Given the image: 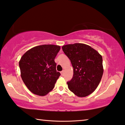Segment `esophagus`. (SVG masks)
Instances as JSON below:
<instances>
[{
    "mask_svg": "<svg viewBox=\"0 0 125 125\" xmlns=\"http://www.w3.org/2000/svg\"><path fill=\"white\" fill-rule=\"evenodd\" d=\"M60 73H61V75H64V70L61 71V72Z\"/></svg>",
    "mask_w": 125,
    "mask_h": 125,
    "instance_id": "1",
    "label": "esophagus"
}]
</instances>
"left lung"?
<instances>
[{
	"mask_svg": "<svg viewBox=\"0 0 125 125\" xmlns=\"http://www.w3.org/2000/svg\"><path fill=\"white\" fill-rule=\"evenodd\" d=\"M73 68V76L67 82L74 94L86 97L95 91L103 73L102 57L89 46L83 43L69 44L62 47Z\"/></svg>",
	"mask_w": 125,
	"mask_h": 125,
	"instance_id": "1",
	"label": "left lung"
}]
</instances>
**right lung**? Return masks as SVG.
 Returning <instances> with one entry per match:
<instances>
[{
    "label": "right lung",
    "mask_w": 125,
    "mask_h": 125,
    "mask_svg": "<svg viewBox=\"0 0 125 125\" xmlns=\"http://www.w3.org/2000/svg\"><path fill=\"white\" fill-rule=\"evenodd\" d=\"M60 47L43 45L26 52L19 62L21 78L25 85L34 94L43 96L55 87L60 76L57 72L55 58Z\"/></svg>",
    "instance_id": "obj_1"
}]
</instances>
